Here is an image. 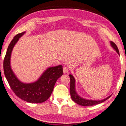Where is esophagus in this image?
Here are the masks:
<instances>
[{
    "label": "esophagus",
    "instance_id": "1",
    "mask_svg": "<svg viewBox=\"0 0 126 126\" xmlns=\"http://www.w3.org/2000/svg\"><path fill=\"white\" fill-rule=\"evenodd\" d=\"M63 72L64 73H68L69 72V68L67 66H64L63 67Z\"/></svg>",
    "mask_w": 126,
    "mask_h": 126
}]
</instances>
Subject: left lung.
I'll return each mask as SVG.
<instances>
[{"label":"left lung","instance_id":"left-lung-1","mask_svg":"<svg viewBox=\"0 0 126 126\" xmlns=\"http://www.w3.org/2000/svg\"><path fill=\"white\" fill-rule=\"evenodd\" d=\"M111 45L113 48L116 51L119 55V51L118 50V48L116 44L113 43V42H111ZM70 80V96H71V98L72 100L74 102H75L76 104H79L82 106H93L97 105V104H99L100 103H102L104 101H105L107 99H109V98L111 96H110L108 97H107L106 98L104 99L100 100H89L84 99L83 98L81 97L79 94L76 93V91L75 90V79L74 78V76L70 74L69 75Z\"/></svg>","mask_w":126,"mask_h":126}]
</instances>
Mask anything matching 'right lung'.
Segmentation results:
<instances>
[{"label":"right lung","mask_w":126,"mask_h":126,"mask_svg":"<svg viewBox=\"0 0 126 126\" xmlns=\"http://www.w3.org/2000/svg\"><path fill=\"white\" fill-rule=\"evenodd\" d=\"M25 32L17 34L9 45L4 60V74L12 90L18 97L28 103H41L50 97L57 79L63 75V66L49 67L37 81L31 83L19 80L11 68V56L14 45Z\"/></svg>","instance_id":"1"}]
</instances>
